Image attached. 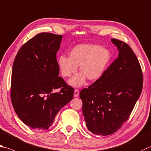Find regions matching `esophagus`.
Instances as JSON below:
<instances>
[{"instance_id":"esophagus-1","label":"esophagus","mask_w":151,"mask_h":151,"mask_svg":"<svg viewBox=\"0 0 151 151\" xmlns=\"http://www.w3.org/2000/svg\"><path fill=\"white\" fill-rule=\"evenodd\" d=\"M79 95V90L78 89H75L74 91V97H78Z\"/></svg>"}]
</instances>
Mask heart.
Wrapping results in <instances>:
<instances>
[{
    "label": "heart",
    "mask_w": 151,
    "mask_h": 151,
    "mask_svg": "<svg viewBox=\"0 0 151 151\" xmlns=\"http://www.w3.org/2000/svg\"><path fill=\"white\" fill-rule=\"evenodd\" d=\"M110 53L100 45L80 44L75 46L69 51V57L61 55L57 59V65L63 77H69L76 73L80 66L82 73L70 79V84L81 86L86 78L90 81L100 78L105 71L110 60Z\"/></svg>",
    "instance_id": "heart-1"
}]
</instances>
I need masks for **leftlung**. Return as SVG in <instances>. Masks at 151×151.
<instances>
[{"instance_id": "obj_1", "label": "left lung", "mask_w": 151, "mask_h": 151, "mask_svg": "<svg viewBox=\"0 0 151 151\" xmlns=\"http://www.w3.org/2000/svg\"><path fill=\"white\" fill-rule=\"evenodd\" d=\"M117 58L100 78L80 92L86 127L93 134L116 132L129 117L143 84L142 69L132 49L117 39Z\"/></svg>"}]
</instances>
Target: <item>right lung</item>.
<instances>
[{
    "label": "right lung",
    "mask_w": 151,
    "mask_h": 151,
    "mask_svg": "<svg viewBox=\"0 0 151 151\" xmlns=\"http://www.w3.org/2000/svg\"><path fill=\"white\" fill-rule=\"evenodd\" d=\"M62 37L40 33L22 46L14 61L11 102L19 118L34 129H49L73 98V88L59 76L56 55ZM58 88L60 91L54 93Z\"/></svg>",
    "instance_id": "obj_1"
}]
</instances>
